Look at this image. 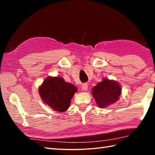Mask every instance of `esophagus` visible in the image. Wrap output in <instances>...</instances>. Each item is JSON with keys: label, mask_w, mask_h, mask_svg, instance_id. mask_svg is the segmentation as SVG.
I'll return each mask as SVG.
<instances>
[{"label": "esophagus", "mask_w": 155, "mask_h": 155, "mask_svg": "<svg viewBox=\"0 0 155 155\" xmlns=\"http://www.w3.org/2000/svg\"><path fill=\"white\" fill-rule=\"evenodd\" d=\"M82 90L83 91H87L88 90V84H83L82 86Z\"/></svg>", "instance_id": "esophagus-1"}]
</instances>
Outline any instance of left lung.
<instances>
[{"label": "left lung", "instance_id": "left-lung-1", "mask_svg": "<svg viewBox=\"0 0 155 155\" xmlns=\"http://www.w3.org/2000/svg\"><path fill=\"white\" fill-rule=\"evenodd\" d=\"M121 91V87L118 82L104 78L103 81L92 88L91 94L97 106L103 108L118 101Z\"/></svg>", "mask_w": 155, "mask_h": 155}]
</instances>
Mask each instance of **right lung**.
I'll return each instance as SVG.
<instances>
[{
	"label": "right lung",
	"mask_w": 155,
	"mask_h": 155,
	"mask_svg": "<svg viewBox=\"0 0 155 155\" xmlns=\"http://www.w3.org/2000/svg\"><path fill=\"white\" fill-rule=\"evenodd\" d=\"M78 91L74 84L61 77L48 76L38 88V93L44 103L55 111L63 113L70 107L71 101Z\"/></svg>",
	"instance_id": "1"
}]
</instances>
